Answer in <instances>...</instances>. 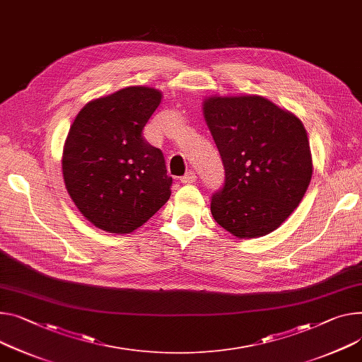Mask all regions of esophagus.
Masks as SVG:
<instances>
[{
	"mask_svg": "<svg viewBox=\"0 0 362 362\" xmlns=\"http://www.w3.org/2000/svg\"><path fill=\"white\" fill-rule=\"evenodd\" d=\"M196 180H197V175L194 171H188L184 177H181L182 184H192V182H196Z\"/></svg>",
	"mask_w": 362,
	"mask_h": 362,
	"instance_id": "esophagus-1",
	"label": "esophagus"
}]
</instances>
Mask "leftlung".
I'll return each instance as SVG.
<instances>
[{"mask_svg": "<svg viewBox=\"0 0 362 362\" xmlns=\"http://www.w3.org/2000/svg\"><path fill=\"white\" fill-rule=\"evenodd\" d=\"M204 117L225 166L211 214L238 238L275 230L300 204L313 165L303 123L259 95L210 97Z\"/></svg>", "mask_w": 362, "mask_h": 362, "instance_id": "1", "label": "left lung"}]
</instances>
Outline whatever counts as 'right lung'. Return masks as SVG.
Masks as SVG:
<instances>
[{"mask_svg":"<svg viewBox=\"0 0 362 362\" xmlns=\"http://www.w3.org/2000/svg\"><path fill=\"white\" fill-rule=\"evenodd\" d=\"M160 98L158 90L127 87L88 103L69 129L62 158L66 189L105 232H133L171 197L163 155L144 139Z\"/></svg>","mask_w":362,"mask_h":362,"instance_id":"obj_1","label":"right lung"}]
</instances>
